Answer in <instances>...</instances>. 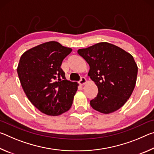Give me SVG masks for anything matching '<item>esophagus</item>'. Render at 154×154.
I'll return each mask as SVG.
<instances>
[{
	"mask_svg": "<svg viewBox=\"0 0 154 154\" xmlns=\"http://www.w3.org/2000/svg\"><path fill=\"white\" fill-rule=\"evenodd\" d=\"M86 82H87V80H86V79H85V78L84 77H82V78H81V79H80V81H79V83H80V85H84L85 83H86Z\"/></svg>",
	"mask_w": 154,
	"mask_h": 154,
	"instance_id": "34e87169",
	"label": "esophagus"
}]
</instances>
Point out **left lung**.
Instances as JSON below:
<instances>
[{
    "label": "left lung",
    "instance_id": "1",
    "mask_svg": "<svg viewBox=\"0 0 154 154\" xmlns=\"http://www.w3.org/2000/svg\"><path fill=\"white\" fill-rule=\"evenodd\" d=\"M77 53L90 66V76L98 88L90 105L96 111L109 114L126 103L134 89L138 67L133 56L113 44L102 42Z\"/></svg>",
    "mask_w": 154,
    "mask_h": 154
}]
</instances>
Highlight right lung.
I'll list each match as a JSON object with an SVG mask.
<instances>
[{
	"label": "right lung",
	"instance_id": "add662e5",
	"mask_svg": "<svg viewBox=\"0 0 154 154\" xmlns=\"http://www.w3.org/2000/svg\"><path fill=\"white\" fill-rule=\"evenodd\" d=\"M72 49L56 41L41 44L25 51L17 72L21 85L31 103L48 116L69 111L79 84L68 81L60 68Z\"/></svg>",
	"mask_w": 154,
	"mask_h": 154
}]
</instances>
